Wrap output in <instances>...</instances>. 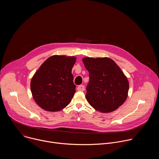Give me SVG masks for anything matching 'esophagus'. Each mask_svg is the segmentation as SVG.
Masks as SVG:
<instances>
[{"label":"esophagus","instance_id":"34e87169","mask_svg":"<svg viewBox=\"0 0 159 159\" xmlns=\"http://www.w3.org/2000/svg\"><path fill=\"white\" fill-rule=\"evenodd\" d=\"M77 90H79V91H84L85 90V87L84 85H80L78 86L77 87Z\"/></svg>","mask_w":159,"mask_h":159}]
</instances>
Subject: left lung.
Segmentation results:
<instances>
[{"label":"left lung","mask_w":159,"mask_h":159,"mask_svg":"<svg viewBox=\"0 0 159 159\" xmlns=\"http://www.w3.org/2000/svg\"><path fill=\"white\" fill-rule=\"evenodd\" d=\"M89 72L85 98L89 104L102 112L114 111L128 97L129 82L120 68L109 58L82 59Z\"/></svg>","instance_id":"obj_1"}]
</instances>
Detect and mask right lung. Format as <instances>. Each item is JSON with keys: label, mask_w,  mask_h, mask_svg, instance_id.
Listing matches in <instances>:
<instances>
[{"label": "right lung", "mask_w": 159, "mask_h": 159, "mask_svg": "<svg viewBox=\"0 0 159 159\" xmlns=\"http://www.w3.org/2000/svg\"><path fill=\"white\" fill-rule=\"evenodd\" d=\"M76 58L53 55L36 72L31 81L33 98L43 109L58 111L70 102L75 91L72 69Z\"/></svg>", "instance_id": "obj_1"}]
</instances>
